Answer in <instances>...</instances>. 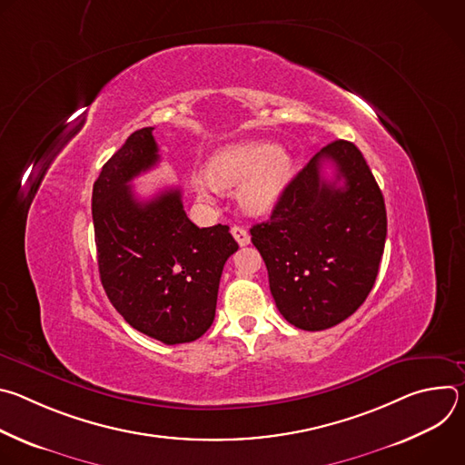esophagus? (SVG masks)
I'll return each mask as SVG.
<instances>
[{"label": "esophagus", "mask_w": 465, "mask_h": 465, "mask_svg": "<svg viewBox=\"0 0 465 465\" xmlns=\"http://www.w3.org/2000/svg\"><path fill=\"white\" fill-rule=\"evenodd\" d=\"M232 235L235 237V241L239 242V246H246L250 242V233L246 232V228L242 226H233L232 228Z\"/></svg>", "instance_id": "obj_1"}]
</instances>
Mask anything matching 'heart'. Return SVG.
I'll return each instance as SVG.
<instances>
[{
	"mask_svg": "<svg viewBox=\"0 0 465 465\" xmlns=\"http://www.w3.org/2000/svg\"><path fill=\"white\" fill-rule=\"evenodd\" d=\"M294 163L272 143L241 142L219 149L208 163V176H193L196 194L210 203L219 187H239L241 206L253 215L274 208L289 183Z\"/></svg>",
	"mask_w": 465,
	"mask_h": 465,
	"instance_id": "1",
	"label": "heart"
}]
</instances>
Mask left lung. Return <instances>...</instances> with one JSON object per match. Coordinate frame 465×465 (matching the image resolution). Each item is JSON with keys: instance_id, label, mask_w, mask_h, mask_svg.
<instances>
[{"instance_id": "left-lung-1", "label": "left lung", "mask_w": 465, "mask_h": 465, "mask_svg": "<svg viewBox=\"0 0 465 465\" xmlns=\"http://www.w3.org/2000/svg\"><path fill=\"white\" fill-rule=\"evenodd\" d=\"M325 163L336 167L333 181L322 176ZM250 233L283 318L303 331L329 329L351 316L375 283L384 198L362 153L337 140L289 182L271 219Z\"/></svg>"}]
</instances>
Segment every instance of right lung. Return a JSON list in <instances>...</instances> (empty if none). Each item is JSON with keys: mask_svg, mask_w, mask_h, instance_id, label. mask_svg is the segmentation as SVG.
<instances>
[{"mask_svg": "<svg viewBox=\"0 0 465 465\" xmlns=\"http://www.w3.org/2000/svg\"><path fill=\"white\" fill-rule=\"evenodd\" d=\"M153 130L132 132L103 165L92 215L108 300L140 333L173 346L201 339L213 323L224 262L239 244L228 226L193 224L180 189L138 201L130 182L160 160Z\"/></svg>", "mask_w": 465, "mask_h": 465, "instance_id": "add662e5", "label": "right lung"}]
</instances>
